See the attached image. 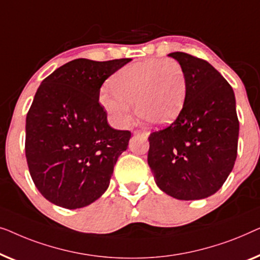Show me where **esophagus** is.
Here are the masks:
<instances>
[{"label":"esophagus","instance_id":"1","mask_svg":"<svg viewBox=\"0 0 260 260\" xmlns=\"http://www.w3.org/2000/svg\"><path fill=\"white\" fill-rule=\"evenodd\" d=\"M134 134H138V135H144V137H148V132L145 131V129H137L134 131Z\"/></svg>","mask_w":260,"mask_h":260}]
</instances>
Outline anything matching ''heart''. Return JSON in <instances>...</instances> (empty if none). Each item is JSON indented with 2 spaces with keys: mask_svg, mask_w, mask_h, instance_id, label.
I'll use <instances>...</instances> for the list:
<instances>
[{
  "mask_svg": "<svg viewBox=\"0 0 260 260\" xmlns=\"http://www.w3.org/2000/svg\"><path fill=\"white\" fill-rule=\"evenodd\" d=\"M113 90H105L100 101L113 125L125 127L132 119L131 105L139 118L153 126L173 122L184 108L187 76L175 60H146L119 69L113 76Z\"/></svg>",
  "mask_w": 260,
  "mask_h": 260,
  "instance_id": "1",
  "label": "heart"
}]
</instances>
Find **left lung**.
I'll return each mask as SVG.
<instances>
[{"label": "left lung", "mask_w": 260, "mask_h": 260, "mask_svg": "<svg viewBox=\"0 0 260 260\" xmlns=\"http://www.w3.org/2000/svg\"><path fill=\"white\" fill-rule=\"evenodd\" d=\"M185 69L187 96L177 119L149 134L148 165L158 187L179 200L214 194L231 173L239 121L232 87L203 58L168 54Z\"/></svg>", "instance_id": "1"}]
</instances>
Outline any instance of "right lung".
Segmentation results:
<instances>
[{
    "label": "right lung",
    "mask_w": 260,
    "mask_h": 260,
    "mask_svg": "<svg viewBox=\"0 0 260 260\" xmlns=\"http://www.w3.org/2000/svg\"><path fill=\"white\" fill-rule=\"evenodd\" d=\"M132 58H76L43 80L25 119V158L36 188L50 203L75 210L109 186L131 139L112 128L99 102L109 76Z\"/></svg>",
    "instance_id": "obj_1"
}]
</instances>
